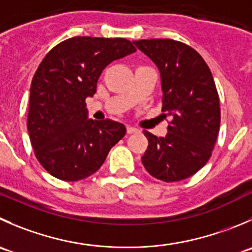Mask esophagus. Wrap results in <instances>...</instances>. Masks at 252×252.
<instances>
[{
	"label": "esophagus",
	"instance_id": "1",
	"mask_svg": "<svg viewBox=\"0 0 252 252\" xmlns=\"http://www.w3.org/2000/svg\"><path fill=\"white\" fill-rule=\"evenodd\" d=\"M136 131H138V129H136V128H134V126H126V133H128V134H133V133H136Z\"/></svg>",
	"mask_w": 252,
	"mask_h": 252
}]
</instances>
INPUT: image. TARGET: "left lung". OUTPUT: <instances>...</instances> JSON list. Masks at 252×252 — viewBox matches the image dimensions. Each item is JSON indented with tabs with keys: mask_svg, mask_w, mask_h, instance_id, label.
Returning a JSON list of instances; mask_svg holds the SVG:
<instances>
[{
	"mask_svg": "<svg viewBox=\"0 0 252 252\" xmlns=\"http://www.w3.org/2000/svg\"><path fill=\"white\" fill-rule=\"evenodd\" d=\"M133 43L158 66L162 112L172 117L166 136L144 131L149 145L141 162L158 180H185L206 165L219 133L220 108L212 72L203 58L181 41L143 39Z\"/></svg>",
	"mask_w": 252,
	"mask_h": 252,
	"instance_id": "1",
	"label": "left lung"
}]
</instances>
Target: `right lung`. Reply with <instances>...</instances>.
<instances>
[{"label": "right lung", "mask_w": 252, "mask_h": 252, "mask_svg": "<svg viewBox=\"0 0 252 252\" xmlns=\"http://www.w3.org/2000/svg\"><path fill=\"white\" fill-rule=\"evenodd\" d=\"M136 49L124 38L74 36L45 55L31 85L29 138L40 165L54 177L79 181L94 175L126 126L89 118L86 98L96 94L104 67Z\"/></svg>", "instance_id": "add662e5"}]
</instances>
